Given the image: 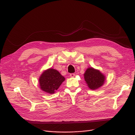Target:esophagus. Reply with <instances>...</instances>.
Listing matches in <instances>:
<instances>
[{
    "label": "esophagus",
    "mask_w": 135,
    "mask_h": 135,
    "mask_svg": "<svg viewBox=\"0 0 135 135\" xmlns=\"http://www.w3.org/2000/svg\"><path fill=\"white\" fill-rule=\"evenodd\" d=\"M75 76V74L74 73H70V77H74Z\"/></svg>",
    "instance_id": "34e87169"
}]
</instances>
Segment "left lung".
Returning <instances> with one entry per match:
<instances>
[{
	"instance_id": "obj_1",
	"label": "left lung",
	"mask_w": 135,
	"mask_h": 135,
	"mask_svg": "<svg viewBox=\"0 0 135 135\" xmlns=\"http://www.w3.org/2000/svg\"><path fill=\"white\" fill-rule=\"evenodd\" d=\"M85 81L91 90H95L101 87L105 80V76L99 70L93 68L87 69L84 74Z\"/></svg>"
}]
</instances>
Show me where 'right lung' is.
<instances>
[{
    "label": "right lung",
    "instance_id": "add662e5",
    "mask_svg": "<svg viewBox=\"0 0 135 135\" xmlns=\"http://www.w3.org/2000/svg\"><path fill=\"white\" fill-rule=\"evenodd\" d=\"M65 78L55 69L50 68L42 73L39 79L40 89L49 94H54Z\"/></svg>",
    "mask_w": 135,
    "mask_h": 135
}]
</instances>
